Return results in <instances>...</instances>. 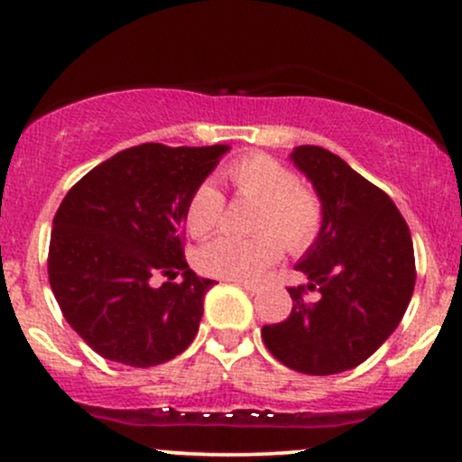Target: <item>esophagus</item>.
Here are the masks:
<instances>
[{
	"label": "esophagus",
	"mask_w": 462,
	"mask_h": 462,
	"mask_svg": "<svg viewBox=\"0 0 462 462\" xmlns=\"http://www.w3.org/2000/svg\"><path fill=\"white\" fill-rule=\"evenodd\" d=\"M235 282L241 286V289H245L249 295H256V293H261V286H256V284H249V282H241V280H235Z\"/></svg>",
	"instance_id": "1"
}]
</instances>
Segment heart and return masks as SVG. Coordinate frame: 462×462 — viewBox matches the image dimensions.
I'll return each instance as SVG.
<instances>
[{"instance_id": "1", "label": "heart", "mask_w": 462, "mask_h": 462, "mask_svg": "<svg viewBox=\"0 0 462 462\" xmlns=\"http://www.w3.org/2000/svg\"><path fill=\"white\" fill-rule=\"evenodd\" d=\"M227 182L241 198L256 199L254 230L249 238L217 236L199 247L201 273L221 280H256L282 254L306 252L321 235L323 201L317 190L300 182L289 164L269 153H245L224 169ZM226 199L213 184H199L187 204V227L193 236H206L221 224Z\"/></svg>"}]
</instances>
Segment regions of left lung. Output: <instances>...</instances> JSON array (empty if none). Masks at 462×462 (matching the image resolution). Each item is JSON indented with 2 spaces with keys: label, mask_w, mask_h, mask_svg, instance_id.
Returning a JSON list of instances; mask_svg holds the SVG:
<instances>
[{
  "label": "left lung",
  "mask_w": 462,
  "mask_h": 462,
  "mask_svg": "<svg viewBox=\"0 0 462 462\" xmlns=\"http://www.w3.org/2000/svg\"><path fill=\"white\" fill-rule=\"evenodd\" d=\"M323 201L321 235L295 269L293 309L263 326L269 352L289 369L332 375L358 367L393 334L415 289V252L393 199L337 153L300 145L291 153ZM317 290V302L303 295Z\"/></svg>",
  "instance_id": "8db88e82"
}]
</instances>
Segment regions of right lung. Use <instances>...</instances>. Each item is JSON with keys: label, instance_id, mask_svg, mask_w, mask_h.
I'll return each instance as SVG.
<instances>
[{"label": "right lung", "instance_id": "1", "mask_svg": "<svg viewBox=\"0 0 462 462\" xmlns=\"http://www.w3.org/2000/svg\"><path fill=\"white\" fill-rule=\"evenodd\" d=\"M227 150L143 143L91 169L58 206L50 284L69 326L99 356L153 367L193 343L215 280L187 264L184 215ZM178 273L180 283L155 284Z\"/></svg>", "mask_w": 462, "mask_h": 462}]
</instances>
